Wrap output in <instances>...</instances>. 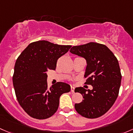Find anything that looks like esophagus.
<instances>
[{
  "mask_svg": "<svg viewBox=\"0 0 133 133\" xmlns=\"http://www.w3.org/2000/svg\"><path fill=\"white\" fill-rule=\"evenodd\" d=\"M74 89H75L74 87L71 86V91H72V92H74Z\"/></svg>",
  "mask_w": 133,
  "mask_h": 133,
  "instance_id": "esophagus-1",
  "label": "esophagus"
}]
</instances>
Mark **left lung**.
Returning <instances> with one entry per match:
<instances>
[{
  "mask_svg": "<svg viewBox=\"0 0 133 133\" xmlns=\"http://www.w3.org/2000/svg\"><path fill=\"white\" fill-rule=\"evenodd\" d=\"M70 52L86 59L85 84L93 87L91 90L83 87L75 89L84 98L75 104V109L88 118L101 117L112 107L118 95L122 74L117 58L108 46L95 42L74 46Z\"/></svg>",
  "mask_w": 133,
  "mask_h": 133,
  "instance_id": "1",
  "label": "left lung"
}]
</instances>
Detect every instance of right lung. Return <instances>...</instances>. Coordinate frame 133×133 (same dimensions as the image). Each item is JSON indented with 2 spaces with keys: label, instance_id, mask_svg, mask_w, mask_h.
<instances>
[{
  "label": "right lung",
  "instance_id": "right-lung-1",
  "mask_svg": "<svg viewBox=\"0 0 133 133\" xmlns=\"http://www.w3.org/2000/svg\"><path fill=\"white\" fill-rule=\"evenodd\" d=\"M71 46L38 41L30 43L18 57L13 87L18 102L30 117L43 120L52 116L61 95L70 91V86L62 82L48 87L46 72L56 70L57 59Z\"/></svg>",
  "mask_w": 133,
  "mask_h": 133
}]
</instances>
